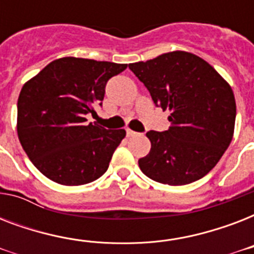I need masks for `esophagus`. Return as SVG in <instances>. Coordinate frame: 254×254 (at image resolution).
I'll return each instance as SVG.
<instances>
[{
	"mask_svg": "<svg viewBox=\"0 0 254 254\" xmlns=\"http://www.w3.org/2000/svg\"><path fill=\"white\" fill-rule=\"evenodd\" d=\"M135 134H137V133L131 130V129H127V137H133V135H135Z\"/></svg>",
	"mask_w": 254,
	"mask_h": 254,
	"instance_id": "1",
	"label": "esophagus"
}]
</instances>
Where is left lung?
<instances>
[{
	"mask_svg": "<svg viewBox=\"0 0 254 254\" xmlns=\"http://www.w3.org/2000/svg\"><path fill=\"white\" fill-rule=\"evenodd\" d=\"M129 68L155 105L171 112L167 130L146 133L151 149L139 158L141 171L169 186L189 185L207 175L232 141L236 101L231 85L212 65L186 51L131 63Z\"/></svg>",
	"mask_w": 254,
	"mask_h": 254,
	"instance_id": "obj_1",
	"label": "left lung"
}]
</instances>
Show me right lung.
<instances>
[{"label": "right lung", "mask_w": 254, "mask_h": 254, "mask_svg": "<svg viewBox=\"0 0 254 254\" xmlns=\"http://www.w3.org/2000/svg\"><path fill=\"white\" fill-rule=\"evenodd\" d=\"M127 67L61 58L22 87L17 104L18 138L45 177L59 185L80 186L107 171L127 131L87 123V115H96L108 80Z\"/></svg>", "instance_id": "1"}]
</instances>
